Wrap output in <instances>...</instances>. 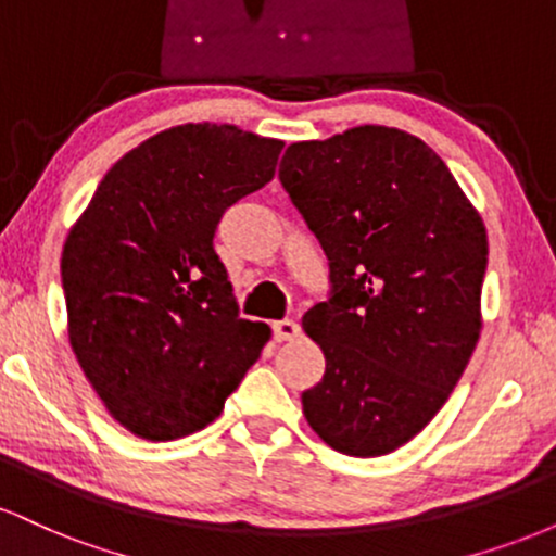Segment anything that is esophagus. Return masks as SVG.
<instances>
[{
  "mask_svg": "<svg viewBox=\"0 0 556 556\" xmlns=\"http://www.w3.org/2000/svg\"><path fill=\"white\" fill-rule=\"evenodd\" d=\"M271 331H274V340L277 342H290L300 334V327L292 321V318H282V321L271 324Z\"/></svg>",
  "mask_w": 556,
  "mask_h": 556,
  "instance_id": "esophagus-1",
  "label": "esophagus"
}]
</instances>
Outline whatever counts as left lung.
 Instances as JSON below:
<instances>
[{"instance_id":"1","label":"left lung","mask_w":556,"mask_h":556,"mask_svg":"<svg viewBox=\"0 0 556 556\" xmlns=\"http://www.w3.org/2000/svg\"><path fill=\"white\" fill-rule=\"evenodd\" d=\"M279 180L329 258V300L303 316L327 371L303 392L331 450L379 457L442 410L481 337L489 240L433 149L361 125L285 151Z\"/></svg>"}]
</instances>
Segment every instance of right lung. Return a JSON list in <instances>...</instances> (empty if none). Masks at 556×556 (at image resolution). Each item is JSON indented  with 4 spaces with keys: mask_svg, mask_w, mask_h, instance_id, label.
I'll return each mask as SVG.
<instances>
[{
    "mask_svg": "<svg viewBox=\"0 0 556 556\" xmlns=\"http://www.w3.org/2000/svg\"><path fill=\"white\" fill-rule=\"evenodd\" d=\"M282 140L188 123L119 159L62 248L70 348L110 416L149 442L201 431L271 329L238 314L222 214L264 188Z\"/></svg>",
    "mask_w": 556,
    "mask_h": 556,
    "instance_id": "right-lung-1",
    "label": "right lung"
}]
</instances>
